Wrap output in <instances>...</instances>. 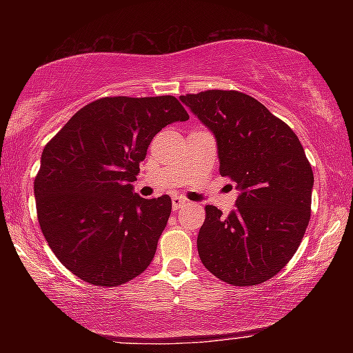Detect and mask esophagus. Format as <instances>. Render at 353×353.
<instances>
[{"label": "esophagus", "mask_w": 353, "mask_h": 353, "mask_svg": "<svg viewBox=\"0 0 353 353\" xmlns=\"http://www.w3.org/2000/svg\"><path fill=\"white\" fill-rule=\"evenodd\" d=\"M188 204V201L186 199H183V197H173L172 199V209L173 210H180L183 205H186Z\"/></svg>", "instance_id": "1"}]
</instances>
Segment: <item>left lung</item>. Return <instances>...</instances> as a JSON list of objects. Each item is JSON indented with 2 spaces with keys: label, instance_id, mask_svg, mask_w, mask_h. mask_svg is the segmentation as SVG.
<instances>
[{
  "label": "left lung",
  "instance_id": "8db88e82",
  "mask_svg": "<svg viewBox=\"0 0 353 353\" xmlns=\"http://www.w3.org/2000/svg\"><path fill=\"white\" fill-rule=\"evenodd\" d=\"M216 138L220 175L236 183V210L205 205L201 262L233 286H257L296 254L312 214L313 172L288 123L252 96L207 90L180 96Z\"/></svg>",
  "mask_w": 353,
  "mask_h": 353
}]
</instances>
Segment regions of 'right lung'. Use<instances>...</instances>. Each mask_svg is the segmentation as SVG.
<instances>
[{"instance_id": "obj_1", "label": "right lung", "mask_w": 353, "mask_h": 353, "mask_svg": "<svg viewBox=\"0 0 353 353\" xmlns=\"http://www.w3.org/2000/svg\"><path fill=\"white\" fill-rule=\"evenodd\" d=\"M190 119L175 96H108L81 108L46 144L33 190L45 239L83 281L114 288L152 262L170 196L133 192L152 138Z\"/></svg>"}]
</instances>
